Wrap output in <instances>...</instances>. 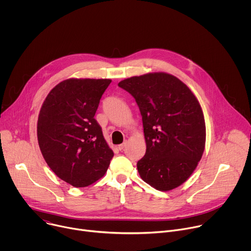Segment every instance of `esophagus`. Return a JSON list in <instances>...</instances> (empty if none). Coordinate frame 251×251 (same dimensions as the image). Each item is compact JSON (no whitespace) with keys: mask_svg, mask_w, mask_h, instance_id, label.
Instances as JSON below:
<instances>
[{"mask_svg":"<svg viewBox=\"0 0 251 251\" xmlns=\"http://www.w3.org/2000/svg\"><path fill=\"white\" fill-rule=\"evenodd\" d=\"M125 147H126V143H122V144L118 145V147H117V148H118V149L121 151V150H123Z\"/></svg>","mask_w":251,"mask_h":251,"instance_id":"1","label":"esophagus"}]
</instances>
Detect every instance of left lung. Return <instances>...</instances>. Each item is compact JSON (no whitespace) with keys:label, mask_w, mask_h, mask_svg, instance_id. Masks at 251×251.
I'll list each match as a JSON object with an SVG mask.
<instances>
[{"label":"left lung","mask_w":251,"mask_h":251,"mask_svg":"<svg viewBox=\"0 0 251 251\" xmlns=\"http://www.w3.org/2000/svg\"><path fill=\"white\" fill-rule=\"evenodd\" d=\"M118 86L135 98L142 115L146 154L137 163L141 178L162 192L180 187L205 146V122L197 97L167 73L132 76Z\"/></svg>","instance_id":"1"}]
</instances>
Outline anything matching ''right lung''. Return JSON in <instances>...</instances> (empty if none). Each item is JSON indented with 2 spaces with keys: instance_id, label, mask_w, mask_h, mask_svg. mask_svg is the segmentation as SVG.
I'll return each instance as SVG.
<instances>
[{
  "instance_id": "add662e5",
  "label": "right lung",
  "mask_w": 251,
  "mask_h": 251,
  "mask_svg": "<svg viewBox=\"0 0 251 251\" xmlns=\"http://www.w3.org/2000/svg\"><path fill=\"white\" fill-rule=\"evenodd\" d=\"M110 82L65 79L50 91L42 105L37 132L43 157L59 178L75 188L101 178L114 155L94 119Z\"/></svg>"
}]
</instances>
